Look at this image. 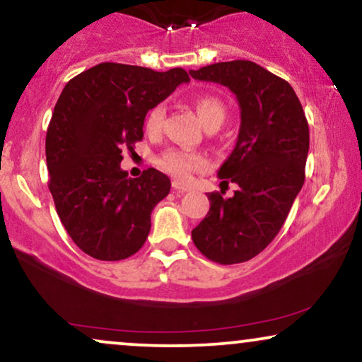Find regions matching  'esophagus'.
<instances>
[{
    "label": "esophagus",
    "instance_id": "34e87169",
    "mask_svg": "<svg viewBox=\"0 0 362 362\" xmlns=\"http://www.w3.org/2000/svg\"><path fill=\"white\" fill-rule=\"evenodd\" d=\"M172 187L177 190V192H180V194L189 192V190H192V187L187 185V184H182V182H178V180H173V182H172Z\"/></svg>",
    "mask_w": 362,
    "mask_h": 362
}]
</instances>
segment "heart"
Returning a JSON list of instances; mask_svg holds the SVG:
<instances>
[{"instance_id": "b5f03b06", "label": "heart", "mask_w": 362, "mask_h": 362, "mask_svg": "<svg viewBox=\"0 0 362 362\" xmlns=\"http://www.w3.org/2000/svg\"><path fill=\"white\" fill-rule=\"evenodd\" d=\"M194 107L197 111V116L200 123L204 126H212V124H223L226 119V107L221 99H217L216 95L211 94H200L194 99ZM165 117V107L162 104H156L148 111L146 119H145V128L148 133H156L160 132ZM158 167L163 172L170 173V175L177 178H189L194 172L207 167V160L204 158L200 153L195 151H187V150H172L163 151L158 158Z\"/></svg>"}]
</instances>
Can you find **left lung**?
<instances>
[{"mask_svg":"<svg viewBox=\"0 0 362 362\" xmlns=\"http://www.w3.org/2000/svg\"><path fill=\"white\" fill-rule=\"evenodd\" d=\"M190 76L229 87L241 110L236 146L217 172L238 190L229 199L207 195L211 209L192 229L194 245L216 263H243L275 239L302 189L307 117L293 87L251 60L212 64Z\"/></svg>","mask_w":362,"mask_h":362,"instance_id":"8db88e82","label":"left lung"}]
</instances>
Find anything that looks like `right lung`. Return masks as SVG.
Listing matches in <instances>:
<instances>
[{"label": "right lung", "mask_w": 362, "mask_h": 362, "mask_svg": "<svg viewBox=\"0 0 362 362\" xmlns=\"http://www.w3.org/2000/svg\"><path fill=\"white\" fill-rule=\"evenodd\" d=\"M189 81L180 67L156 72L103 62L65 84L45 138L49 189L86 255L119 261L145 245L151 211L172 184L155 168L128 178L121 153L143 139L146 112Z\"/></svg>", "instance_id": "1"}]
</instances>
